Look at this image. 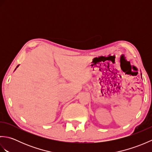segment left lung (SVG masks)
Returning <instances> with one entry per match:
<instances>
[{"instance_id": "1", "label": "left lung", "mask_w": 152, "mask_h": 152, "mask_svg": "<svg viewBox=\"0 0 152 152\" xmlns=\"http://www.w3.org/2000/svg\"><path fill=\"white\" fill-rule=\"evenodd\" d=\"M141 75H142V74H141Z\"/></svg>"}]
</instances>
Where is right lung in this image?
<instances>
[{"label": "right lung", "mask_w": 152, "mask_h": 152, "mask_svg": "<svg viewBox=\"0 0 152 152\" xmlns=\"http://www.w3.org/2000/svg\"><path fill=\"white\" fill-rule=\"evenodd\" d=\"M18 66H19V65H18ZM18 66H17V67H16V68H18Z\"/></svg>", "instance_id": "obj_1"}]
</instances>
